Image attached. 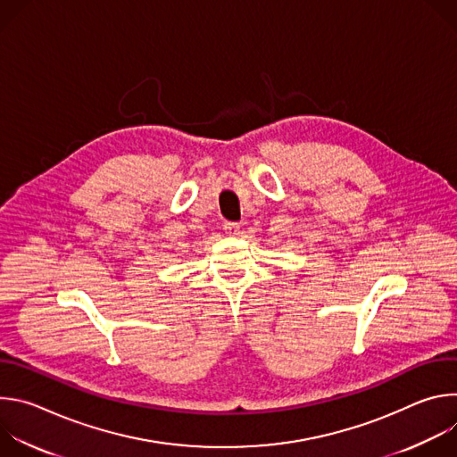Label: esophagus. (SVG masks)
Instances as JSON below:
<instances>
[{
  "label": "esophagus",
  "instance_id": "34e87169",
  "mask_svg": "<svg viewBox=\"0 0 457 457\" xmlns=\"http://www.w3.org/2000/svg\"><path fill=\"white\" fill-rule=\"evenodd\" d=\"M222 229H224V233H228L229 237H235V235H238V231H240V224H238V222H224Z\"/></svg>",
  "mask_w": 457,
  "mask_h": 457
}]
</instances>
